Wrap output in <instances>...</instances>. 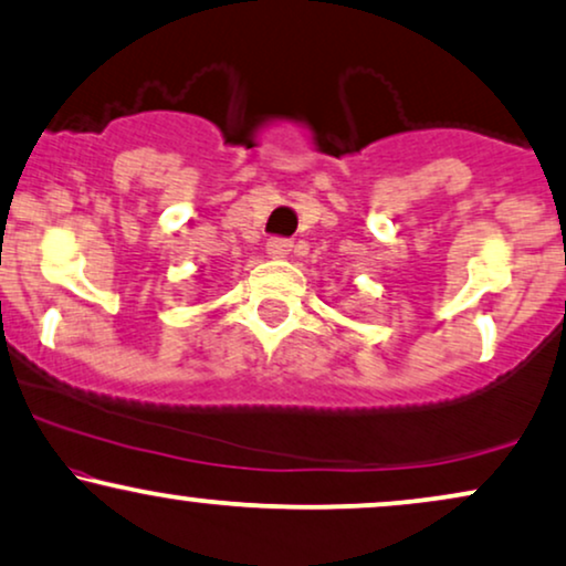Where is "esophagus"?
<instances>
[{
  "label": "esophagus",
  "instance_id": "1",
  "mask_svg": "<svg viewBox=\"0 0 566 566\" xmlns=\"http://www.w3.org/2000/svg\"><path fill=\"white\" fill-rule=\"evenodd\" d=\"M265 250H269V255L284 258V255H290L292 240H287V237H271L269 244H265Z\"/></svg>",
  "mask_w": 566,
  "mask_h": 566
}]
</instances>
